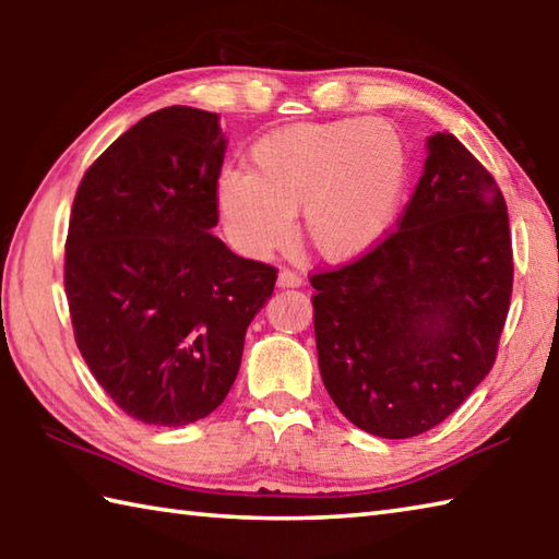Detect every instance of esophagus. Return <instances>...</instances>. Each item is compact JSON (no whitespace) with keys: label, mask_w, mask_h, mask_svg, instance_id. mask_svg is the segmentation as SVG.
Instances as JSON below:
<instances>
[{"label":"esophagus","mask_w":559,"mask_h":559,"mask_svg":"<svg viewBox=\"0 0 559 559\" xmlns=\"http://www.w3.org/2000/svg\"><path fill=\"white\" fill-rule=\"evenodd\" d=\"M278 286L281 288H298V286H302V276L290 269H283L278 273Z\"/></svg>","instance_id":"esophagus-1"}]
</instances>
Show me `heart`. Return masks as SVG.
I'll return each mask as SVG.
<instances>
[{
  "label": "heart",
  "mask_w": 559,
  "mask_h": 559,
  "mask_svg": "<svg viewBox=\"0 0 559 559\" xmlns=\"http://www.w3.org/2000/svg\"><path fill=\"white\" fill-rule=\"evenodd\" d=\"M402 132L380 118L296 122L257 140L249 169L224 173L216 214L226 239L251 259H266L293 234L323 259L370 251L390 229L406 185Z\"/></svg>",
  "instance_id": "obj_1"
}]
</instances>
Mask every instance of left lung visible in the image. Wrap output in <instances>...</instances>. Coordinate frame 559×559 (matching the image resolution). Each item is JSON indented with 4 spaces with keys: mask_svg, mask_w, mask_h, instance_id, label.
<instances>
[{
    "mask_svg": "<svg viewBox=\"0 0 559 559\" xmlns=\"http://www.w3.org/2000/svg\"><path fill=\"white\" fill-rule=\"evenodd\" d=\"M310 286L320 374L337 409L382 439L429 431L496 362L513 296L503 192L451 132H437L396 229L310 273Z\"/></svg>",
    "mask_w": 559,
    "mask_h": 559,
    "instance_id": "obj_1",
    "label": "left lung"
}]
</instances>
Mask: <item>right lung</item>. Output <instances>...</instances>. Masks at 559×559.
<instances>
[{
    "label": "right lung",
    "instance_id": "obj_1",
    "mask_svg": "<svg viewBox=\"0 0 559 559\" xmlns=\"http://www.w3.org/2000/svg\"><path fill=\"white\" fill-rule=\"evenodd\" d=\"M224 150L216 112L155 110L86 169L71 206L75 345L110 400L155 427H185L226 400L246 328L278 278L212 236Z\"/></svg>",
    "mask_w": 559,
    "mask_h": 559
}]
</instances>
